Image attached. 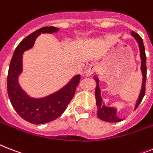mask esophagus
<instances>
[{"label": "esophagus", "mask_w": 153, "mask_h": 153, "mask_svg": "<svg viewBox=\"0 0 153 153\" xmlns=\"http://www.w3.org/2000/svg\"><path fill=\"white\" fill-rule=\"evenodd\" d=\"M98 69V65L96 64V63H91V64L89 66L88 68H87V70L86 71V72H85V74H86V76H90V75H91L92 74H94V72L97 71Z\"/></svg>", "instance_id": "34e87169"}]
</instances>
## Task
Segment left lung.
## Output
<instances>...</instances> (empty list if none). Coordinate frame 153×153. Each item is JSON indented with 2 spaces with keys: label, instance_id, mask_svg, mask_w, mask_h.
Segmentation results:
<instances>
[{
  "label": "left lung",
  "instance_id": "1",
  "mask_svg": "<svg viewBox=\"0 0 153 153\" xmlns=\"http://www.w3.org/2000/svg\"><path fill=\"white\" fill-rule=\"evenodd\" d=\"M132 36L137 40L140 48V57L141 59V66H140V70L142 72L143 76V82H142V86H141V90H140V93L138 97L137 102L136 103L135 109H137L138 105L142 101L144 96L145 94V84H146V74H147V68H146V55H145V46L143 44V40L141 37L134 32H131ZM94 79H95L96 81V88H95V98H96V105L98 106V113H97V116L98 118L101 120L107 122H119V121H122V119H120L117 116V109L113 108V107H108L105 106V104L102 102V98L101 97V91L100 87H99V80L96 76L94 77Z\"/></svg>",
  "mask_w": 153,
  "mask_h": 153
}]
</instances>
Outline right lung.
<instances>
[{
    "label": "right lung",
    "mask_w": 153,
    "mask_h": 153,
    "mask_svg": "<svg viewBox=\"0 0 153 153\" xmlns=\"http://www.w3.org/2000/svg\"><path fill=\"white\" fill-rule=\"evenodd\" d=\"M55 27H44L25 37L15 49L8 68L7 90L9 100L16 113L25 121L40 125L55 120L64 112L74 97L80 75L77 74L59 91L41 98H31L20 87L18 78L22 72L23 53L32 48L41 33H54Z\"/></svg>",
    "instance_id": "right-lung-1"
}]
</instances>
